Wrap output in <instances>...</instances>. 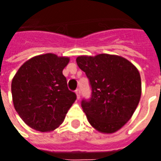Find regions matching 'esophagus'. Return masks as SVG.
<instances>
[{"label": "esophagus", "instance_id": "34e87169", "mask_svg": "<svg viewBox=\"0 0 161 161\" xmlns=\"http://www.w3.org/2000/svg\"><path fill=\"white\" fill-rule=\"evenodd\" d=\"M76 94H77V99H79V98H80V96H81L80 89H77V90H76Z\"/></svg>", "mask_w": 161, "mask_h": 161}]
</instances>
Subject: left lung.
Listing matches in <instances>:
<instances>
[{
  "label": "left lung",
  "mask_w": 161,
  "mask_h": 161,
  "mask_svg": "<svg viewBox=\"0 0 161 161\" xmlns=\"http://www.w3.org/2000/svg\"><path fill=\"white\" fill-rule=\"evenodd\" d=\"M77 64L90 80L91 97L82 101L91 125L97 131L111 134L131 118L142 95L137 68L117 55L79 56Z\"/></svg>",
  "instance_id": "1"
}]
</instances>
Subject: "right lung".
Here are the masks:
<instances>
[{
  "label": "right lung",
  "mask_w": 161,
  "mask_h": 161,
  "mask_svg": "<svg viewBox=\"0 0 161 161\" xmlns=\"http://www.w3.org/2000/svg\"><path fill=\"white\" fill-rule=\"evenodd\" d=\"M69 61L67 57L53 53L39 55L25 62L14 75L11 84L14 106L30 128L54 130L77 99L63 75Z\"/></svg>",
  "instance_id": "right-lung-1"
}]
</instances>
